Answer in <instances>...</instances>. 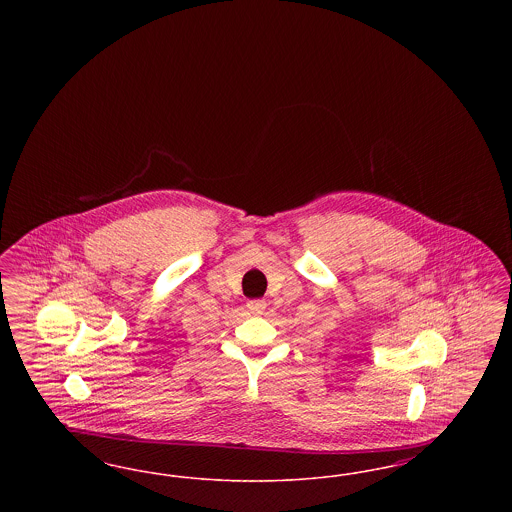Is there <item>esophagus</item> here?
Returning <instances> with one entry per match:
<instances>
[{
  "label": "esophagus",
  "mask_w": 512,
  "mask_h": 512,
  "mask_svg": "<svg viewBox=\"0 0 512 512\" xmlns=\"http://www.w3.org/2000/svg\"><path fill=\"white\" fill-rule=\"evenodd\" d=\"M245 307L251 315H263L265 309H267V303L263 299H253V301H247Z\"/></svg>",
  "instance_id": "34e87169"
}]
</instances>
